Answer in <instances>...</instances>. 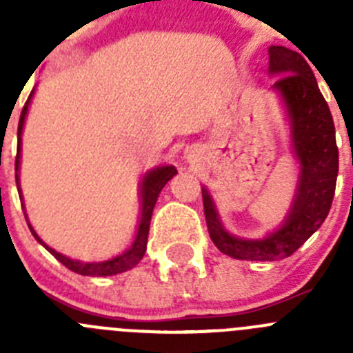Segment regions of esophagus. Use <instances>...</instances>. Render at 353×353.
Listing matches in <instances>:
<instances>
[{
    "mask_svg": "<svg viewBox=\"0 0 353 353\" xmlns=\"http://www.w3.org/2000/svg\"><path fill=\"white\" fill-rule=\"evenodd\" d=\"M183 155H185V159L189 162H192V164H194V162H199L201 161V150L199 148H196V146H189V148H185V152H183Z\"/></svg>",
    "mask_w": 353,
    "mask_h": 353,
    "instance_id": "1",
    "label": "esophagus"
}]
</instances>
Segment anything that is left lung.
Returning a JSON list of instances; mask_svg holds the SVG:
<instances>
[{"label": "left lung", "mask_w": 353, "mask_h": 353, "mask_svg": "<svg viewBox=\"0 0 353 353\" xmlns=\"http://www.w3.org/2000/svg\"><path fill=\"white\" fill-rule=\"evenodd\" d=\"M269 74L277 77L290 125L293 157L299 162L297 189L281 224L261 239H240L224 228L210 191L201 187L212 242L235 260L277 261L292 256L318 228L332 205L339 155L332 114L304 56L283 46L269 48Z\"/></svg>", "instance_id": "left-lung-1"}]
</instances>
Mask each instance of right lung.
Segmentation results:
<instances>
[{"label": "right lung", "mask_w": 353, "mask_h": 353, "mask_svg": "<svg viewBox=\"0 0 353 353\" xmlns=\"http://www.w3.org/2000/svg\"><path fill=\"white\" fill-rule=\"evenodd\" d=\"M33 93H35V88L28 97L26 104L23 108V113H21V120H19V129H17V157H15V182H17V191L19 198H21V205L24 208L23 201V191H21V183H19V170H21V150H23V129H24V121H26L28 108L31 104V99H33ZM176 174V170L174 166H157L154 170L146 171L143 174L141 183H139V203H141V208H139V223L138 230H136V235H134L132 242H130L129 248L123 252H120L118 256L109 258V260L104 261H81V260H72V258L65 256L61 252L54 251L52 248H49L39 235L33 230V226L28 221L26 210H24V217L28 221V226H30L31 235L35 236L37 242L42 244L43 248L51 252L56 260L63 263L68 270L72 272L81 274V276H93V277H105V276H114V274H121L125 270H130L132 267L141 261V258L145 256L146 251V242H148V230H150V221H152V212H154L155 203H157V198L161 194V191L164 189L168 182L173 179Z\"/></svg>", "instance_id": "1"}]
</instances>
